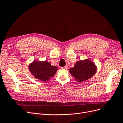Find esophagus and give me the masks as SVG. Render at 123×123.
I'll return each instance as SVG.
<instances>
[{
    "mask_svg": "<svg viewBox=\"0 0 123 123\" xmlns=\"http://www.w3.org/2000/svg\"><path fill=\"white\" fill-rule=\"evenodd\" d=\"M67 68H68V67H67V66H65V67H62V69H63V70H67Z\"/></svg>",
    "mask_w": 123,
    "mask_h": 123,
    "instance_id": "34e87169",
    "label": "esophagus"
}]
</instances>
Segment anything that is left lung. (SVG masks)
I'll return each mask as SVG.
<instances>
[{
    "label": "left lung",
    "instance_id": "obj_1",
    "mask_svg": "<svg viewBox=\"0 0 123 123\" xmlns=\"http://www.w3.org/2000/svg\"><path fill=\"white\" fill-rule=\"evenodd\" d=\"M97 70V66L89 59L78 61L73 68L69 69V72L75 79L79 83L90 79Z\"/></svg>",
    "mask_w": 123,
    "mask_h": 123
}]
</instances>
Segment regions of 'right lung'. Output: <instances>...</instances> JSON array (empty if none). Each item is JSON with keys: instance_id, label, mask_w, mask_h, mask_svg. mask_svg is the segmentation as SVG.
Masks as SVG:
<instances>
[{"instance_id": "1", "label": "right lung", "mask_w": 123, "mask_h": 123, "mask_svg": "<svg viewBox=\"0 0 123 123\" xmlns=\"http://www.w3.org/2000/svg\"><path fill=\"white\" fill-rule=\"evenodd\" d=\"M58 68L52 66L47 61H34L29 65V70L31 74L37 79L47 82L55 75Z\"/></svg>"}]
</instances>
